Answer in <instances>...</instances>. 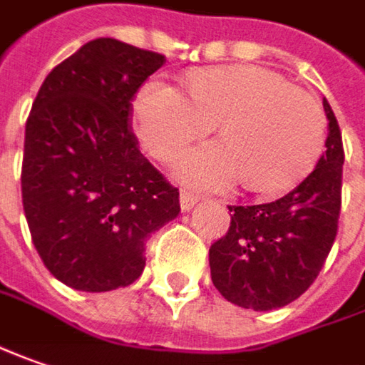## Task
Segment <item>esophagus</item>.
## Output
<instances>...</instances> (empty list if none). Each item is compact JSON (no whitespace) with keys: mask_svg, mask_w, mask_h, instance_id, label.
I'll return each mask as SVG.
<instances>
[{"mask_svg":"<svg viewBox=\"0 0 365 365\" xmlns=\"http://www.w3.org/2000/svg\"><path fill=\"white\" fill-rule=\"evenodd\" d=\"M198 196H194V194H190V192H182V196H180V204H182V210L183 212H187V210H192L196 204H198Z\"/></svg>","mask_w":365,"mask_h":365,"instance_id":"1","label":"esophagus"}]
</instances>
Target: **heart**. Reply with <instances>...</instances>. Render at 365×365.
<instances>
[{
	"mask_svg": "<svg viewBox=\"0 0 365 365\" xmlns=\"http://www.w3.org/2000/svg\"><path fill=\"white\" fill-rule=\"evenodd\" d=\"M133 120L143 147L171 161L212 124L218 143L183 155L175 173L183 182L222 190L243 178L259 194L290 190L323 151L325 114L310 93L259 67L194 73L182 89L151 79L133 98Z\"/></svg>",
	"mask_w": 365,
	"mask_h": 365,
	"instance_id": "1",
	"label": "heart"
}]
</instances>
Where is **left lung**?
<instances>
[{"label":"left lung","mask_w":365,"mask_h":365,"mask_svg":"<svg viewBox=\"0 0 365 365\" xmlns=\"http://www.w3.org/2000/svg\"><path fill=\"white\" fill-rule=\"evenodd\" d=\"M323 108L329 135L317 167L279 200L229 206V232L210 247L212 284L241 309L276 310L302 296L337 237L343 145L327 100Z\"/></svg>","instance_id":"obj_1"}]
</instances>
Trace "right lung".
Instances as JSON below:
<instances>
[{
	"instance_id": "right-lung-1",
	"label": "right lung",
	"mask_w": 365,
	"mask_h": 365,
	"mask_svg": "<svg viewBox=\"0 0 365 365\" xmlns=\"http://www.w3.org/2000/svg\"><path fill=\"white\" fill-rule=\"evenodd\" d=\"M165 56L96 38L46 75L26 122L22 202L53 276L81 292L130 286L180 192L138 151L130 102Z\"/></svg>"
}]
</instances>
